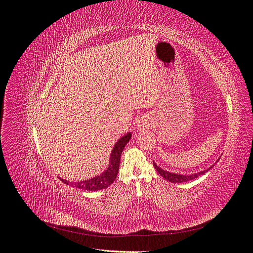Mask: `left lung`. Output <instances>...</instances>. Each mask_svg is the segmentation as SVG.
I'll list each match as a JSON object with an SVG mask.
<instances>
[{
    "mask_svg": "<svg viewBox=\"0 0 253 253\" xmlns=\"http://www.w3.org/2000/svg\"><path fill=\"white\" fill-rule=\"evenodd\" d=\"M153 165H154L156 171L158 172V174H160L162 177H164L167 180H169L170 182H179V183L180 182H186V181H189V180H192L194 178L200 177V176L207 173L213 168V166H211L208 170H205V171L198 172V173H195V174H191V175H182V174H175V173L165 171V170L162 169V168H159L155 163H153Z\"/></svg>",
    "mask_w": 253,
    "mask_h": 253,
    "instance_id": "left-lung-1",
    "label": "left lung"
}]
</instances>
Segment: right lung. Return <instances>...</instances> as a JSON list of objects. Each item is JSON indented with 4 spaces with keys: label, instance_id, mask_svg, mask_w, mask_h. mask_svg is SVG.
I'll list each match as a JSON object with an SVG mask.
<instances>
[{
    "label": "right lung",
    "instance_id": "1",
    "mask_svg": "<svg viewBox=\"0 0 253 253\" xmlns=\"http://www.w3.org/2000/svg\"><path fill=\"white\" fill-rule=\"evenodd\" d=\"M131 133H127L126 136L120 138L112 151L111 154V164L108 168V170L105 172H103L101 175L97 176V177H94L88 180H83L80 182H71L67 181L64 179H61L64 183L68 186L72 187H76L79 189H83L86 191H97V190H101V189H105L108 188L109 186H111L112 183L114 182V180L116 179V176L118 174V170H119V164H120V156L121 153L124 151L126 144L128 142V140L131 139Z\"/></svg>",
    "mask_w": 253,
    "mask_h": 253
}]
</instances>
